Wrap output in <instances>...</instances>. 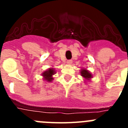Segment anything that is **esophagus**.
Wrapping results in <instances>:
<instances>
[{
    "mask_svg": "<svg viewBox=\"0 0 128 128\" xmlns=\"http://www.w3.org/2000/svg\"><path fill=\"white\" fill-rule=\"evenodd\" d=\"M66 63H68V64H71V63H72V60H67Z\"/></svg>",
    "mask_w": 128,
    "mask_h": 128,
    "instance_id": "34e87169",
    "label": "esophagus"
}]
</instances>
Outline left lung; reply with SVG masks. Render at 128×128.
I'll return each mask as SVG.
<instances>
[{
    "mask_svg": "<svg viewBox=\"0 0 128 128\" xmlns=\"http://www.w3.org/2000/svg\"><path fill=\"white\" fill-rule=\"evenodd\" d=\"M81 76L82 77H84L85 79H90L92 78V75L88 71H87L86 70H82L81 72Z\"/></svg>",
    "mask_w": 128,
    "mask_h": 128,
    "instance_id": "1",
    "label": "left lung"
}]
</instances>
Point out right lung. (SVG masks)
<instances>
[{"label": "right lung", "instance_id": "add662e5", "mask_svg": "<svg viewBox=\"0 0 128 128\" xmlns=\"http://www.w3.org/2000/svg\"><path fill=\"white\" fill-rule=\"evenodd\" d=\"M54 72H55V71L52 68H50V69H48V70L46 71L44 73H43V76L44 77V79L48 81H50L51 80H52V76L54 74Z\"/></svg>", "mask_w": 128, "mask_h": 128}]
</instances>
